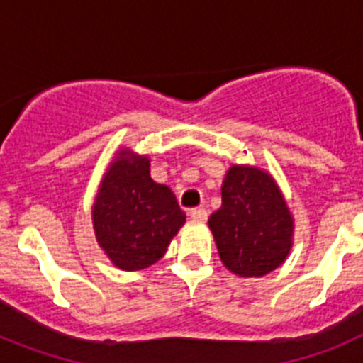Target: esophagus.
Instances as JSON below:
<instances>
[{"instance_id": "1", "label": "esophagus", "mask_w": 363, "mask_h": 363, "mask_svg": "<svg viewBox=\"0 0 363 363\" xmlns=\"http://www.w3.org/2000/svg\"><path fill=\"white\" fill-rule=\"evenodd\" d=\"M191 220L196 221V223H205L207 221V211L203 207H198V209L191 211Z\"/></svg>"}]
</instances>
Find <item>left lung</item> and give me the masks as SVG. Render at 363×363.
<instances>
[{
	"label": "left lung",
	"instance_id": "obj_1",
	"mask_svg": "<svg viewBox=\"0 0 363 363\" xmlns=\"http://www.w3.org/2000/svg\"><path fill=\"white\" fill-rule=\"evenodd\" d=\"M218 255L238 277H264L293 247V214L271 174L233 165L221 185V207L211 214Z\"/></svg>",
	"mask_w": 363,
	"mask_h": 363
}]
</instances>
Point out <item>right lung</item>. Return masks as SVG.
<instances>
[{"label":"right lung","instance_id":"right-lung-1","mask_svg":"<svg viewBox=\"0 0 363 363\" xmlns=\"http://www.w3.org/2000/svg\"><path fill=\"white\" fill-rule=\"evenodd\" d=\"M149 167L147 156L120 150L92 207L96 240L121 271L156 264L185 223L172 191L150 178Z\"/></svg>","mask_w":363,"mask_h":363}]
</instances>
